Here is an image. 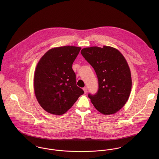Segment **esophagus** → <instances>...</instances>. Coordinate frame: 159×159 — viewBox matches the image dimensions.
<instances>
[{
  "label": "esophagus",
  "mask_w": 159,
  "mask_h": 159,
  "mask_svg": "<svg viewBox=\"0 0 159 159\" xmlns=\"http://www.w3.org/2000/svg\"><path fill=\"white\" fill-rule=\"evenodd\" d=\"M83 90H84V93H87L88 89H87V88H86V87H84V88H83Z\"/></svg>",
  "instance_id": "obj_1"
}]
</instances>
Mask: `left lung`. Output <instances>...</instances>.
<instances>
[{"mask_svg":"<svg viewBox=\"0 0 159 159\" xmlns=\"http://www.w3.org/2000/svg\"><path fill=\"white\" fill-rule=\"evenodd\" d=\"M81 53L97 76V92L88 94L94 107L103 114H113L126 103L132 89L131 73L117 49L104 46L83 48Z\"/></svg>","mask_w":159,"mask_h":159,"instance_id":"8db88e82","label":"left lung"}]
</instances>
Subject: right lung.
<instances>
[{"label":"right lung","mask_w":159,"mask_h":159,"mask_svg":"<svg viewBox=\"0 0 159 159\" xmlns=\"http://www.w3.org/2000/svg\"><path fill=\"white\" fill-rule=\"evenodd\" d=\"M81 48H54L42 57L35 71L34 86L40 106L49 113L62 115L73 105L84 91L76 86L72 64Z\"/></svg>","instance_id":"add662e5"}]
</instances>
